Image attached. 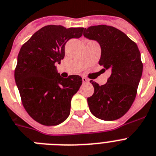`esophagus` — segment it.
<instances>
[{"label":"esophagus","mask_w":156,"mask_h":156,"mask_svg":"<svg viewBox=\"0 0 156 156\" xmlns=\"http://www.w3.org/2000/svg\"><path fill=\"white\" fill-rule=\"evenodd\" d=\"M82 80H83V83H88L89 82V80H88V79H87V78H86V77H82Z\"/></svg>","instance_id":"34e87169"}]
</instances>
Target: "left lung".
Here are the masks:
<instances>
[{
    "mask_svg": "<svg viewBox=\"0 0 156 156\" xmlns=\"http://www.w3.org/2000/svg\"><path fill=\"white\" fill-rule=\"evenodd\" d=\"M83 35L101 46L98 64L111 70L105 84L91 80L94 94L87 98L91 114L99 119L114 121L126 114L134 102L143 72L137 45L114 27L97 25L84 29Z\"/></svg>",
    "mask_w": 156,
    "mask_h": 156,
    "instance_id": "left-lung-1",
    "label": "left lung"
}]
</instances>
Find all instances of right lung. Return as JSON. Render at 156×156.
Instances as JSON below:
<instances>
[{
	"mask_svg": "<svg viewBox=\"0 0 156 156\" xmlns=\"http://www.w3.org/2000/svg\"><path fill=\"white\" fill-rule=\"evenodd\" d=\"M83 30L47 25L34 33L19 52L15 80L23 106L43 126H57L70 114L71 99L80 87L82 78L78 75L62 78L55 63H61L65 57L66 42L80 38Z\"/></svg>",
	"mask_w": 156,
	"mask_h": 156,
	"instance_id": "1",
	"label": "right lung"
}]
</instances>
